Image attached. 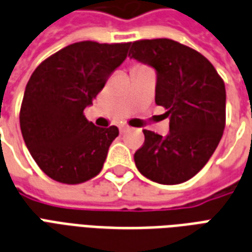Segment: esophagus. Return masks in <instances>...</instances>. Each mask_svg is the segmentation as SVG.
Instances as JSON below:
<instances>
[{
    "instance_id": "1",
    "label": "esophagus",
    "mask_w": 252,
    "mask_h": 252,
    "mask_svg": "<svg viewBox=\"0 0 252 252\" xmlns=\"http://www.w3.org/2000/svg\"><path fill=\"white\" fill-rule=\"evenodd\" d=\"M128 128H130L128 126H125L124 125V126H121V127H119V131L124 134V133H126V131H128Z\"/></svg>"
}]
</instances>
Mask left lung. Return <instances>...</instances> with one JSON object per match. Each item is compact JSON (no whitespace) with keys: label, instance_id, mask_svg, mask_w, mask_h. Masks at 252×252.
I'll return each mask as SVG.
<instances>
[{"label":"left lung","instance_id":"left-lung-1","mask_svg":"<svg viewBox=\"0 0 252 252\" xmlns=\"http://www.w3.org/2000/svg\"><path fill=\"white\" fill-rule=\"evenodd\" d=\"M130 58L157 71L156 103L166 110L169 134L144 130L134 154L141 174L154 183L181 184L208 162L225 126V86L208 59L170 38L130 43Z\"/></svg>","mask_w":252,"mask_h":252}]
</instances>
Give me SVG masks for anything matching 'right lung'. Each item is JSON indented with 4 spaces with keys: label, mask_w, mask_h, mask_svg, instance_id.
<instances>
[{
    "label": "right lung",
    "mask_w": 252,
    "mask_h": 252,
    "mask_svg": "<svg viewBox=\"0 0 252 252\" xmlns=\"http://www.w3.org/2000/svg\"><path fill=\"white\" fill-rule=\"evenodd\" d=\"M130 43L79 41L45 59L29 79L20 127L29 153L48 177L82 184L103 168L117 126L98 127L84 117Z\"/></svg>",
    "instance_id": "add662e5"
}]
</instances>
